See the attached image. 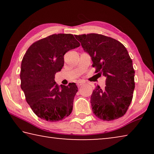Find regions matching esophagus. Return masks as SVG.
Masks as SVG:
<instances>
[{"mask_svg":"<svg viewBox=\"0 0 154 154\" xmlns=\"http://www.w3.org/2000/svg\"><path fill=\"white\" fill-rule=\"evenodd\" d=\"M85 83V82H83V81L80 80V81H78L77 83V85L78 87H79V86H81V85H83V83Z\"/></svg>","mask_w":154,"mask_h":154,"instance_id":"34e87169","label":"esophagus"}]
</instances>
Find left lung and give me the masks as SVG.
Segmentation results:
<instances>
[{
  "label": "left lung",
  "mask_w": 154,
  "mask_h": 154,
  "mask_svg": "<svg viewBox=\"0 0 154 154\" xmlns=\"http://www.w3.org/2000/svg\"><path fill=\"white\" fill-rule=\"evenodd\" d=\"M89 54L96 72L106 77V86L99 85L91 96L94 114L104 121L121 118L128 109L135 87L134 70L127 49L119 41L99 34L75 35Z\"/></svg>",
  "instance_id": "8db88e82"
}]
</instances>
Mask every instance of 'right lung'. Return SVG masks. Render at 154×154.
<instances>
[{
	"instance_id": "right-lung-1",
	"label": "right lung",
	"mask_w": 154,
	"mask_h": 154,
	"mask_svg": "<svg viewBox=\"0 0 154 154\" xmlns=\"http://www.w3.org/2000/svg\"><path fill=\"white\" fill-rule=\"evenodd\" d=\"M79 45L71 34H54L32 43L23 57L21 88L41 119L55 122L71 113L77 86L75 83L59 86L54 79L64 66V54Z\"/></svg>"
}]
</instances>
